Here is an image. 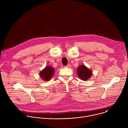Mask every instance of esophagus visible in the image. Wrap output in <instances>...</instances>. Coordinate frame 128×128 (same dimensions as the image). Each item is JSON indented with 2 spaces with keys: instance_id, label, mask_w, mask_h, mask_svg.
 Returning <instances> with one entry per match:
<instances>
[{
  "instance_id": "obj_1",
  "label": "esophagus",
  "mask_w": 128,
  "mask_h": 128,
  "mask_svg": "<svg viewBox=\"0 0 128 128\" xmlns=\"http://www.w3.org/2000/svg\"><path fill=\"white\" fill-rule=\"evenodd\" d=\"M70 67H71V65L70 64H68L67 66H65V67L66 68H70Z\"/></svg>"
}]
</instances>
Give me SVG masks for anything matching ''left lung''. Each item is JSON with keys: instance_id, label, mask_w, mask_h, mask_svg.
I'll list each match as a JSON object with an SVG mask.
<instances>
[{"instance_id": "obj_1", "label": "left lung", "mask_w": 128, "mask_h": 128, "mask_svg": "<svg viewBox=\"0 0 128 128\" xmlns=\"http://www.w3.org/2000/svg\"><path fill=\"white\" fill-rule=\"evenodd\" d=\"M77 74L78 78L84 81L88 80L92 75V71L84 65H82L77 68Z\"/></svg>"}]
</instances>
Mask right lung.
Here are the masks:
<instances>
[{
    "instance_id": "1",
    "label": "right lung",
    "mask_w": 128,
    "mask_h": 128,
    "mask_svg": "<svg viewBox=\"0 0 128 128\" xmlns=\"http://www.w3.org/2000/svg\"><path fill=\"white\" fill-rule=\"evenodd\" d=\"M54 69L53 67L47 66L40 72V78L44 81H49L54 76Z\"/></svg>"
}]
</instances>
